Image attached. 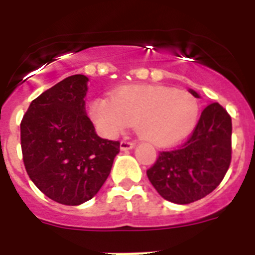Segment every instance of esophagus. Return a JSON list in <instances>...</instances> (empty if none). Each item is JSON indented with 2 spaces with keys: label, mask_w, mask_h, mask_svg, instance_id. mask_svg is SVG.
I'll return each instance as SVG.
<instances>
[{
  "label": "esophagus",
  "mask_w": 255,
  "mask_h": 255,
  "mask_svg": "<svg viewBox=\"0 0 255 255\" xmlns=\"http://www.w3.org/2000/svg\"><path fill=\"white\" fill-rule=\"evenodd\" d=\"M133 147H135V143L129 141V140H122V143H120V149L122 151H128V149H132Z\"/></svg>",
  "instance_id": "esophagus-1"
}]
</instances>
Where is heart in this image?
<instances>
[{
	"mask_svg": "<svg viewBox=\"0 0 255 255\" xmlns=\"http://www.w3.org/2000/svg\"><path fill=\"white\" fill-rule=\"evenodd\" d=\"M200 102L188 90L164 86H124L111 99L99 96L90 116L103 135L116 136L129 126L149 143L165 147L182 140L196 127Z\"/></svg>",
	"mask_w": 255,
	"mask_h": 255,
	"instance_id": "obj_1",
	"label": "heart"
}]
</instances>
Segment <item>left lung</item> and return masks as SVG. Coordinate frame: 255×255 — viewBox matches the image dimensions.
Segmentation results:
<instances>
[{"label": "left lung", "instance_id": "left-lung-1", "mask_svg": "<svg viewBox=\"0 0 255 255\" xmlns=\"http://www.w3.org/2000/svg\"><path fill=\"white\" fill-rule=\"evenodd\" d=\"M196 98L197 92L189 90ZM232 161V118L221 104L204 108L196 127L180 145L160 151L147 176L163 198L190 204L212 193Z\"/></svg>", "mask_w": 255, "mask_h": 255}]
</instances>
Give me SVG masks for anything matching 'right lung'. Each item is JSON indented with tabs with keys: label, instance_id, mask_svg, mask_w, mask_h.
Listing matches in <instances>:
<instances>
[{
	"label": "right lung",
	"instance_id": "add662e5",
	"mask_svg": "<svg viewBox=\"0 0 255 255\" xmlns=\"http://www.w3.org/2000/svg\"><path fill=\"white\" fill-rule=\"evenodd\" d=\"M87 82L78 74L46 90L21 122L26 172L42 193L63 205L91 200L120 151L119 141L96 135L86 115Z\"/></svg>",
	"mask_w": 255,
	"mask_h": 255
}]
</instances>
